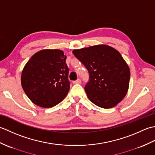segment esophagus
Here are the masks:
<instances>
[{"mask_svg":"<svg viewBox=\"0 0 155 155\" xmlns=\"http://www.w3.org/2000/svg\"><path fill=\"white\" fill-rule=\"evenodd\" d=\"M81 80L80 78H78L77 81H73V84H81Z\"/></svg>","mask_w":155,"mask_h":155,"instance_id":"esophagus-1","label":"esophagus"}]
</instances>
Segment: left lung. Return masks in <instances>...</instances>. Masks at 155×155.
Masks as SVG:
<instances>
[{
    "instance_id": "8db88e82",
    "label": "left lung",
    "mask_w": 155,
    "mask_h": 155,
    "mask_svg": "<svg viewBox=\"0 0 155 155\" xmlns=\"http://www.w3.org/2000/svg\"><path fill=\"white\" fill-rule=\"evenodd\" d=\"M72 52L88 71L89 80L84 90L92 103L110 108L123 99L128 89L130 72L119 52L99 45Z\"/></svg>"
}]
</instances>
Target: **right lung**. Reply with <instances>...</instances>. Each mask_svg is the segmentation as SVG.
<instances>
[{
    "instance_id": "right-lung-1",
    "label": "right lung",
    "mask_w": 155,
    "mask_h": 155,
    "mask_svg": "<svg viewBox=\"0 0 155 155\" xmlns=\"http://www.w3.org/2000/svg\"><path fill=\"white\" fill-rule=\"evenodd\" d=\"M67 57L58 49H45L29 59L21 75V84L32 103L51 108L64 99L70 89Z\"/></svg>"
}]
</instances>
